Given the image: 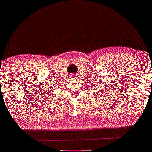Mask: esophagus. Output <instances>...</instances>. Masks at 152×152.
<instances>
[{
	"instance_id": "esophagus-1",
	"label": "esophagus",
	"mask_w": 152,
	"mask_h": 152,
	"mask_svg": "<svg viewBox=\"0 0 152 152\" xmlns=\"http://www.w3.org/2000/svg\"><path fill=\"white\" fill-rule=\"evenodd\" d=\"M71 77H72V79H75V75H72Z\"/></svg>"
}]
</instances>
